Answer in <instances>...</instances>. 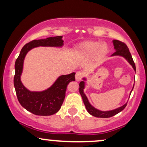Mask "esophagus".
Instances as JSON below:
<instances>
[{"label": "esophagus", "instance_id": "34e87169", "mask_svg": "<svg viewBox=\"0 0 147 147\" xmlns=\"http://www.w3.org/2000/svg\"><path fill=\"white\" fill-rule=\"evenodd\" d=\"M83 77V73L82 72H76V75H75V79L77 82H79L81 80Z\"/></svg>", "mask_w": 147, "mask_h": 147}]
</instances>
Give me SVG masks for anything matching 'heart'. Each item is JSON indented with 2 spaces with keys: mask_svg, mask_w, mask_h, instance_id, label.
Returning a JSON list of instances; mask_svg holds the SVG:
<instances>
[{
  "mask_svg": "<svg viewBox=\"0 0 147 147\" xmlns=\"http://www.w3.org/2000/svg\"><path fill=\"white\" fill-rule=\"evenodd\" d=\"M109 48L106 43L99 41H85L76 50V54L81 58L87 59L93 56L96 62H99L108 53Z\"/></svg>",
  "mask_w": 147,
  "mask_h": 147,
  "instance_id": "1",
  "label": "heart"
}]
</instances>
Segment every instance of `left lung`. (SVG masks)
<instances>
[{
  "label": "left lung",
  "mask_w": 147,
  "mask_h": 147,
  "mask_svg": "<svg viewBox=\"0 0 147 147\" xmlns=\"http://www.w3.org/2000/svg\"><path fill=\"white\" fill-rule=\"evenodd\" d=\"M113 43L114 45V49L115 50V52L111 55V57H115V56H119V57H124L125 59L129 62V63L130 65L132 66V68H133V70L136 71V65H135L134 61H133L132 56H131V53L129 52V49L128 48L127 45H126L125 43H122V42L118 41V40H113ZM83 81L79 83V93H80L81 96H82V99H83V102L84 105L86 106V109L88 112L89 114H90L91 115L94 116V117H102V118H108V117H113V116L115 115L117 113H119V112L122 111L125 109V107L127 105V102L125 103L124 105L120 106V107L117 108V109H113V110H111V111H100L99 109H96V108L94 107L93 106L91 105V104L89 102L88 99L86 95V94L84 93V88H85V82L87 80L86 77H84ZM133 88H134V84H133V86L132 90H131V92H130V95H131V92H132ZM130 97V96H129Z\"/></svg>",
  "instance_id": "8db88e82"
}]
</instances>
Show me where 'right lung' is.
I'll use <instances>...</instances> for the list:
<instances>
[{
    "label": "right lung",
    "instance_id": "obj_1",
    "mask_svg": "<svg viewBox=\"0 0 147 147\" xmlns=\"http://www.w3.org/2000/svg\"><path fill=\"white\" fill-rule=\"evenodd\" d=\"M62 36H57L30 41L23 47L15 62L14 85L18 102L27 111L36 115H52L59 111L65 99L68 84L75 81V72L60 75L46 90L31 91L23 85L21 79L25 57L30 50L36 47L62 48Z\"/></svg>",
    "mask_w": 147,
    "mask_h": 147
}]
</instances>
